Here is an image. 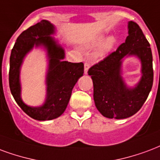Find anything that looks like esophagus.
I'll list each match as a JSON object with an SVG mask.
<instances>
[{
  "label": "esophagus",
  "mask_w": 160,
  "mask_h": 160,
  "mask_svg": "<svg viewBox=\"0 0 160 160\" xmlns=\"http://www.w3.org/2000/svg\"><path fill=\"white\" fill-rule=\"evenodd\" d=\"M90 68V64L88 62H85V64H84V73L85 74H88V69Z\"/></svg>",
  "instance_id": "obj_1"
}]
</instances>
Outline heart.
Returning a JSON list of instances; mask_svg holds the SVG:
<instances>
[{
	"label": "heart",
	"mask_w": 160,
	"mask_h": 160,
	"mask_svg": "<svg viewBox=\"0 0 160 160\" xmlns=\"http://www.w3.org/2000/svg\"><path fill=\"white\" fill-rule=\"evenodd\" d=\"M102 35H98L91 41H87L85 45H84V48L87 49V50H92L94 49L95 47H98L99 44L100 45L98 48V50L96 51L95 54H94V58L96 59H102L107 56L108 54L112 51L113 47L116 44V38L111 35L106 38L105 40L102 41Z\"/></svg>",
	"instance_id": "obj_1"
}]
</instances>
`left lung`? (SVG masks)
I'll list each match as a JSON object with an SVG mask.
<instances>
[{
  "label": "left lung",
  "instance_id": "obj_1",
  "mask_svg": "<svg viewBox=\"0 0 160 160\" xmlns=\"http://www.w3.org/2000/svg\"><path fill=\"white\" fill-rule=\"evenodd\" d=\"M127 56L141 61L142 77L134 88H129L122 76V63ZM93 98L98 110L108 119H125L138 112L152 89V56L148 41L139 25L128 23V36L115 52L90 68Z\"/></svg>",
  "mask_w": 160,
  "mask_h": 160
}]
</instances>
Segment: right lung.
Returning <instances> with one entry per match:
<instances>
[{
    "mask_svg": "<svg viewBox=\"0 0 160 160\" xmlns=\"http://www.w3.org/2000/svg\"><path fill=\"white\" fill-rule=\"evenodd\" d=\"M56 28L47 20H41L29 27L18 37L10 57L9 86L12 95L23 111L37 120H51L62 115L68 106L72 90L83 75V62L64 61V48L52 35ZM34 47H43L48 59L45 102L38 107H31L21 98L20 69L26 55Z\"/></svg>",
    "mask_w": 160,
    "mask_h": 160,
    "instance_id": "right-lung-1",
    "label": "right lung"
}]
</instances>
